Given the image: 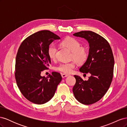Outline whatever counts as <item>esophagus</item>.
Masks as SVG:
<instances>
[{"label": "esophagus", "mask_w": 127, "mask_h": 127, "mask_svg": "<svg viewBox=\"0 0 127 127\" xmlns=\"http://www.w3.org/2000/svg\"><path fill=\"white\" fill-rule=\"evenodd\" d=\"M69 75L68 74H63L62 75H61V76H62L63 78H64V77H66L68 76Z\"/></svg>", "instance_id": "34e87169"}]
</instances>
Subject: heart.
I'll use <instances>...</instances> for the list:
<instances>
[{"label":"heart","instance_id":"b5f03b06","mask_svg":"<svg viewBox=\"0 0 127 127\" xmlns=\"http://www.w3.org/2000/svg\"><path fill=\"white\" fill-rule=\"evenodd\" d=\"M64 47L67 48L72 52V58L77 62L79 64H83L85 62L88 58V53L87 49L84 47H80V43L75 38L67 37L63 40L61 42ZM57 52V45L55 44H51L49 45L48 49V54L51 60H55L56 57ZM76 67V64L74 61L62 63L56 67V70L63 72L64 74H70L73 69Z\"/></svg>","mask_w":127,"mask_h":127}]
</instances>
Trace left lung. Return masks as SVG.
I'll use <instances>...</instances> for the list:
<instances>
[{
  "mask_svg": "<svg viewBox=\"0 0 127 127\" xmlns=\"http://www.w3.org/2000/svg\"><path fill=\"white\" fill-rule=\"evenodd\" d=\"M86 39L89 43L88 58L80 68L83 73L90 72L88 80L74 75L76 84L72 91L77 100L90 105L97 102L105 94L112 82L114 60L112 49L104 38L90 31H82L73 34Z\"/></svg>",
  "mask_w": 127,
  "mask_h": 127,
  "instance_id": "left-lung-1",
  "label": "left lung"
}]
</instances>
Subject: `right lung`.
<instances>
[{
    "instance_id": "obj_1",
    "label": "right lung",
    "mask_w": 127,
    "mask_h": 127,
    "mask_svg": "<svg viewBox=\"0 0 127 127\" xmlns=\"http://www.w3.org/2000/svg\"><path fill=\"white\" fill-rule=\"evenodd\" d=\"M59 36L50 31L34 33L22 42L15 63V79L22 94L37 104L48 102L53 97L62 79L60 73L53 71L47 77L41 72L48 69L51 59L48 54L49 45Z\"/></svg>"
}]
</instances>
